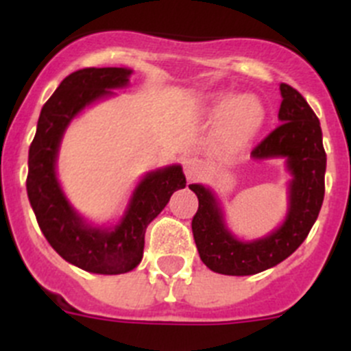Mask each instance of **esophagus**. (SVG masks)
Segmentation results:
<instances>
[{"instance_id": "esophagus-1", "label": "esophagus", "mask_w": 351, "mask_h": 351, "mask_svg": "<svg viewBox=\"0 0 351 351\" xmlns=\"http://www.w3.org/2000/svg\"><path fill=\"white\" fill-rule=\"evenodd\" d=\"M182 167H184V173L188 181H197V179H200L204 176V163L197 156H188V158H184Z\"/></svg>"}]
</instances>
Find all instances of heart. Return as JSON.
Masks as SVG:
<instances>
[{
    "label": "heart",
    "mask_w": 351,
    "mask_h": 351,
    "mask_svg": "<svg viewBox=\"0 0 351 351\" xmlns=\"http://www.w3.org/2000/svg\"><path fill=\"white\" fill-rule=\"evenodd\" d=\"M214 111L221 117L223 136L233 143L249 139L263 120L261 104L252 95H217L214 101Z\"/></svg>",
    "instance_id": "heart-1"
}]
</instances>
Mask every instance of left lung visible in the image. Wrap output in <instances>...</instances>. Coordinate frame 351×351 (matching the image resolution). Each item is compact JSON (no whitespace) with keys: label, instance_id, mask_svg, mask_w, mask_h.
<instances>
[{"label":"left lung","instance_id":"left-lung-1","mask_svg":"<svg viewBox=\"0 0 351 351\" xmlns=\"http://www.w3.org/2000/svg\"><path fill=\"white\" fill-rule=\"evenodd\" d=\"M280 94L282 123L250 153L254 160L276 156L287 160L292 181L287 215L280 228L265 239L239 240L226 228L214 193L202 184H189L198 197V210L191 221L193 239L204 265L221 275H254L287 259L304 242L322 207L327 156L320 121L306 99L291 85L282 83Z\"/></svg>","mask_w":351,"mask_h":351}]
</instances>
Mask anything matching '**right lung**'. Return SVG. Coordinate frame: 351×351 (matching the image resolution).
Returning <instances> with one entry per match:
<instances>
[{"label": "right lung", "mask_w": 351, "mask_h": 351, "mask_svg": "<svg viewBox=\"0 0 351 351\" xmlns=\"http://www.w3.org/2000/svg\"><path fill=\"white\" fill-rule=\"evenodd\" d=\"M130 75L127 67H85L71 73L41 108L36 136L29 146L25 186L45 239L67 263L99 275H120L139 265L147 224L165 208L172 193L186 186L181 165L147 172L112 228L90 226L67 202L56 173L64 132L86 106L127 86Z\"/></svg>", "instance_id": "add662e5"}]
</instances>
